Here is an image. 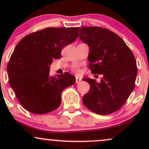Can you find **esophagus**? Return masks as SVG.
<instances>
[{
	"instance_id": "obj_1",
	"label": "esophagus",
	"mask_w": 149,
	"mask_h": 149,
	"mask_svg": "<svg viewBox=\"0 0 149 149\" xmlns=\"http://www.w3.org/2000/svg\"><path fill=\"white\" fill-rule=\"evenodd\" d=\"M80 82H81V78H78V77H76V83H80Z\"/></svg>"
}]
</instances>
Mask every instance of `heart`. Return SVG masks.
I'll return each instance as SVG.
<instances>
[{
	"label": "heart",
	"instance_id": "b5f03b06",
	"mask_svg": "<svg viewBox=\"0 0 149 149\" xmlns=\"http://www.w3.org/2000/svg\"><path fill=\"white\" fill-rule=\"evenodd\" d=\"M71 70H72V71H73L75 73H76V74H80V73H81V69H80L79 65L78 64L73 65L72 67H71Z\"/></svg>",
	"mask_w": 149,
	"mask_h": 149
}]
</instances>
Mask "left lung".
Segmentation results:
<instances>
[{
  "label": "left lung",
  "mask_w": 149,
  "mask_h": 149,
  "mask_svg": "<svg viewBox=\"0 0 149 149\" xmlns=\"http://www.w3.org/2000/svg\"><path fill=\"white\" fill-rule=\"evenodd\" d=\"M78 36L90 48L92 73L102 76L100 83L83 78L90 85L83 104L100 115L112 113L124 105L134 88L137 67L134 54L119 36L107 29L84 26Z\"/></svg>",
  "instance_id": "obj_1"
}]
</instances>
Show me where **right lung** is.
Masks as SVG:
<instances>
[{
    "instance_id": "add662e5",
    "label": "right lung",
    "mask_w": 149,
    "mask_h": 149,
    "mask_svg": "<svg viewBox=\"0 0 149 149\" xmlns=\"http://www.w3.org/2000/svg\"><path fill=\"white\" fill-rule=\"evenodd\" d=\"M79 27L49 28L26 36L18 42L7 66L9 84L26 110L45 114L61 104V92L76 83L69 73L49 75V65L78 38Z\"/></svg>"
}]
</instances>
